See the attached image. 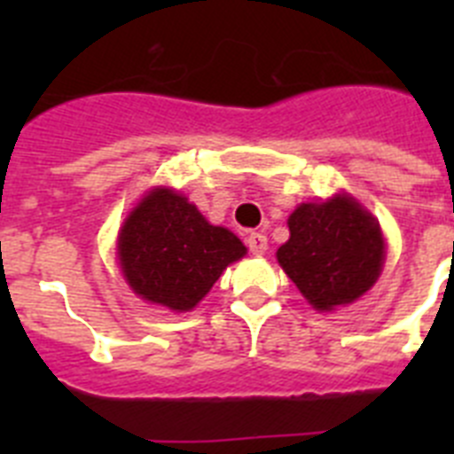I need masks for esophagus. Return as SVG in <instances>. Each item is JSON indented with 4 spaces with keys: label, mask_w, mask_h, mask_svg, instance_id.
<instances>
[{
    "label": "esophagus",
    "mask_w": 454,
    "mask_h": 454,
    "mask_svg": "<svg viewBox=\"0 0 454 454\" xmlns=\"http://www.w3.org/2000/svg\"><path fill=\"white\" fill-rule=\"evenodd\" d=\"M247 247H250L252 254H266L268 239L263 234H259V231H252V234L247 236Z\"/></svg>",
    "instance_id": "esophagus-1"
}]
</instances>
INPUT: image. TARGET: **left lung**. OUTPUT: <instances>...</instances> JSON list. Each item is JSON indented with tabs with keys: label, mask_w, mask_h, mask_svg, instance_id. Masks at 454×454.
<instances>
[{
	"label": "left lung",
	"mask_w": 454,
	"mask_h": 454,
	"mask_svg": "<svg viewBox=\"0 0 454 454\" xmlns=\"http://www.w3.org/2000/svg\"><path fill=\"white\" fill-rule=\"evenodd\" d=\"M288 231L277 262L316 311L355 302L382 272L380 223L350 195L300 204L288 215Z\"/></svg>",
	"instance_id": "1"
}]
</instances>
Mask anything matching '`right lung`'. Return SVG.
Masks as SVG:
<instances>
[{
  "instance_id": "obj_1",
  "label": "right lung",
  "mask_w": 454,
  "mask_h": 454,
  "mask_svg": "<svg viewBox=\"0 0 454 454\" xmlns=\"http://www.w3.org/2000/svg\"><path fill=\"white\" fill-rule=\"evenodd\" d=\"M246 252L239 236L163 186L140 200L118 236L120 268L131 291L172 311H191Z\"/></svg>"
}]
</instances>
